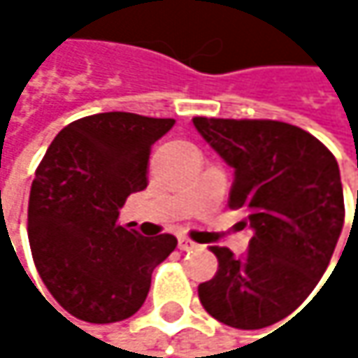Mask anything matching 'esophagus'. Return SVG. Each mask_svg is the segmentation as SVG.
<instances>
[{"label": "esophagus", "instance_id": "1", "mask_svg": "<svg viewBox=\"0 0 358 358\" xmlns=\"http://www.w3.org/2000/svg\"><path fill=\"white\" fill-rule=\"evenodd\" d=\"M194 247H196V245H194L192 241H188L186 236H180L178 238V249L180 250H192Z\"/></svg>", "mask_w": 358, "mask_h": 358}]
</instances>
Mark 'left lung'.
Wrapping results in <instances>:
<instances>
[{
    "instance_id": "8db88e82",
    "label": "left lung",
    "mask_w": 358,
    "mask_h": 358,
    "mask_svg": "<svg viewBox=\"0 0 358 358\" xmlns=\"http://www.w3.org/2000/svg\"><path fill=\"white\" fill-rule=\"evenodd\" d=\"M234 170L230 207L245 209L249 252L211 247L220 267L199 286L205 311L238 329L282 322L313 292L344 226L336 157L313 134L275 120L192 117ZM358 205V192H357Z\"/></svg>"
}]
</instances>
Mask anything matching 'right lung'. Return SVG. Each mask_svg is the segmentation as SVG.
<instances>
[{
    "label": "right lung",
    "mask_w": 358,
    "mask_h": 358,
    "mask_svg": "<svg viewBox=\"0 0 358 358\" xmlns=\"http://www.w3.org/2000/svg\"><path fill=\"white\" fill-rule=\"evenodd\" d=\"M176 120L108 111L68 124L36 168L29 243L51 296L76 320L113 323L134 315L153 269L176 249L172 234L141 236L117 215L147 188L151 145Z\"/></svg>",
    "instance_id": "1"
}]
</instances>
